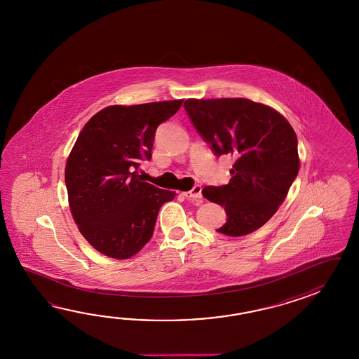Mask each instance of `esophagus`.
<instances>
[{
    "label": "esophagus",
    "instance_id": "34e87169",
    "mask_svg": "<svg viewBox=\"0 0 359 359\" xmlns=\"http://www.w3.org/2000/svg\"><path fill=\"white\" fill-rule=\"evenodd\" d=\"M201 190H203V187H201L200 184H196V186H194V187H192V190L184 192L183 195H184L187 198L198 200V198H203V195H201Z\"/></svg>",
    "mask_w": 359,
    "mask_h": 359
}]
</instances>
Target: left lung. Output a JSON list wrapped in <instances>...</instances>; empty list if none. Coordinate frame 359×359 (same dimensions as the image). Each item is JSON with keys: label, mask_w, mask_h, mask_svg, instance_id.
<instances>
[{"label": "left lung", "mask_w": 359, "mask_h": 359, "mask_svg": "<svg viewBox=\"0 0 359 359\" xmlns=\"http://www.w3.org/2000/svg\"><path fill=\"white\" fill-rule=\"evenodd\" d=\"M214 155H232V178L203 196L224 208L221 232L244 236L267 223L298 176V138L275 109L248 99H189L183 104Z\"/></svg>", "instance_id": "obj_1"}]
</instances>
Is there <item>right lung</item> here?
Here are the masks:
<instances>
[{"label": "right lung", "instance_id": "right-lung-1", "mask_svg": "<svg viewBox=\"0 0 359 359\" xmlns=\"http://www.w3.org/2000/svg\"><path fill=\"white\" fill-rule=\"evenodd\" d=\"M183 100L100 110L81 130L65 167L69 206L84 238L104 255L128 259L154 233L161 205L176 192L144 182L158 126Z\"/></svg>", "mask_w": 359, "mask_h": 359}]
</instances>
